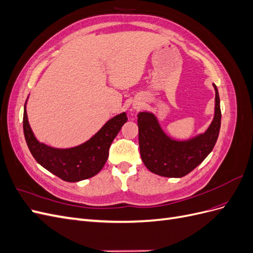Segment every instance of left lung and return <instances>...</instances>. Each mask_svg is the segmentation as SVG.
<instances>
[{"instance_id":"left-lung-1","label":"left lung","mask_w":253,"mask_h":253,"mask_svg":"<svg viewBox=\"0 0 253 253\" xmlns=\"http://www.w3.org/2000/svg\"><path fill=\"white\" fill-rule=\"evenodd\" d=\"M215 114L208 129L192 139L173 140L160 127L152 113L138 114L140 155L148 169L165 177H182L204 162L216 143L220 128V105L215 84Z\"/></svg>"}]
</instances>
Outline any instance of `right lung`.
<instances>
[{
  "instance_id": "1",
  "label": "right lung",
  "mask_w": 253,
  "mask_h": 253,
  "mask_svg": "<svg viewBox=\"0 0 253 253\" xmlns=\"http://www.w3.org/2000/svg\"><path fill=\"white\" fill-rule=\"evenodd\" d=\"M127 121L126 113L110 119L89 140L71 149H55L41 143L30 128L26 102L23 115V129L28 149L38 164L50 173L68 182L93 177L103 168L109 157V150L121 126Z\"/></svg>"
}]
</instances>
